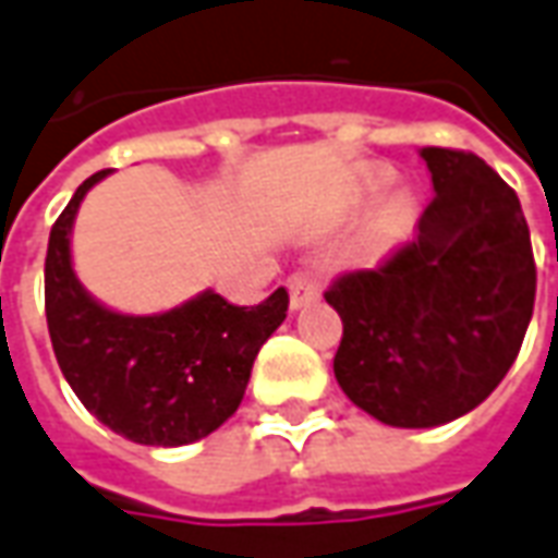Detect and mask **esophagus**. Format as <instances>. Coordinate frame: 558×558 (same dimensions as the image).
<instances>
[{"instance_id": "esophagus-1", "label": "esophagus", "mask_w": 558, "mask_h": 558, "mask_svg": "<svg viewBox=\"0 0 558 558\" xmlns=\"http://www.w3.org/2000/svg\"><path fill=\"white\" fill-rule=\"evenodd\" d=\"M287 287H290L292 307H302L307 305V302L319 299V280L314 278V275H307V271H295V275H290Z\"/></svg>"}]
</instances>
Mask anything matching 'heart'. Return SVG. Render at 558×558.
<instances>
[{"label": "heart", "instance_id": "1", "mask_svg": "<svg viewBox=\"0 0 558 558\" xmlns=\"http://www.w3.org/2000/svg\"><path fill=\"white\" fill-rule=\"evenodd\" d=\"M387 184V174L377 171L372 178V186H384ZM411 217H414V202L408 193H392V196L380 205V211L374 214L372 226H368V247H387L392 241L404 235V229L411 226Z\"/></svg>", "mask_w": 558, "mask_h": 558}]
</instances>
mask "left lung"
Segmentation results:
<instances>
[{"mask_svg": "<svg viewBox=\"0 0 558 558\" xmlns=\"http://www.w3.org/2000/svg\"><path fill=\"white\" fill-rule=\"evenodd\" d=\"M420 157L435 198L416 239L323 292L344 323L335 353L344 396L399 428L450 423L505 380L537 287L517 193L469 150L423 147Z\"/></svg>", "mask_w": 558, "mask_h": 558, "instance_id": "left-lung-1", "label": "left lung"}]
</instances>
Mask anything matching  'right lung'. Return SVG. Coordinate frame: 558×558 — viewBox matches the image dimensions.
I'll return each instance as SVG.
<instances>
[{
    "instance_id": "right-lung-1",
    "label": "right lung",
    "mask_w": 558,
    "mask_h": 558,
    "mask_svg": "<svg viewBox=\"0 0 558 558\" xmlns=\"http://www.w3.org/2000/svg\"><path fill=\"white\" fill-rule=\"evenodd\" d=\"M111 169L77 186L50 229L45 314L57 362L81 404L105 426L147 447H181L220 428L239 411L259 347L278 329L290 292L241 307L220 292L154 317H126L89 299L77 283L69 232L77 205Z\"/></svg>"
}]
</instances>
